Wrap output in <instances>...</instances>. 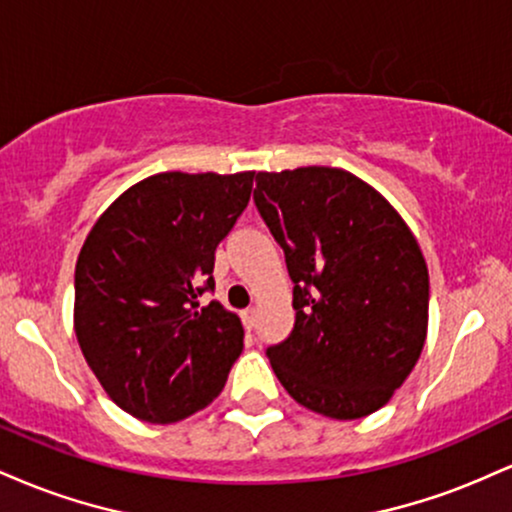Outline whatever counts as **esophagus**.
<instances>
[{"instance_id":"obj_1","label":"esophagus","mask_w":512,"mask_h":512,"mask_svg":"<svg viewBox=\"0 0 512 512\" xmlns=\"http://www.w3.org/2000/svg\"><path fill=\"white\" fill-rule=\"evenodd\" d=\"M240 317H243V325H245V330H252V327H255V308H248V310H243V313H240Z\"/></svg>"}]
</instances>
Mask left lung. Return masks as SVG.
Listing matches in <instances>:
<instances>
[{
	"label": "left lung",
	"instance_id": "8db88e82",
	"mask_svg": "<svg viewBox=\"0 0 512 512\" xmlns=\"http://www.w3.org/2000/svg\"><path fill=\"white\" fill-rule=\"evenodd\" d=\"M257 211L286 255L296 322L267 349L286 392L330 419L390 402L419 361L428 267L414 233L349 170L257 173Z\"/></svg>",
	"mask_w": 512,
	"mask_h": 512
}]
</instances>
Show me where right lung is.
<instances>
[{"label":"right lung","instance_id":"right-lung-1","mask_svg":"<svg viewBox=\"0 0 512 512\" xmlns=\"http://www.w3.org/2000/svg\"><path fill=\"white\" fill-rule=\"evenodd\" d=\"M255 170L158 173L103 211L76 260L74 332L108 397L175 424L219 397L243 351L240 317L214 291L216 245L250 202Z\"/></svg>","mask_w":512,"mask_h":512}]
</instances>
